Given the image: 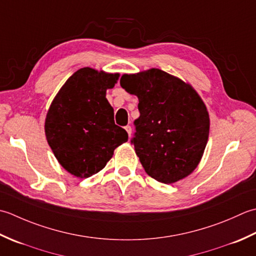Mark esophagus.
Here are the masks:
<instances>
[{
	"label": "esophagus",
	"instance_id": "esophagus-1",
	"mask_svg": "<svg viewBox=\"0 0 256 256\" xmlns=\"http://www.w3.org/2000/svg\"><path fill=\"white\" fill-rule=\"evenodd\" d=\"M124 129H126V132H128L129 137H130V136H132V126H129V124H128V126L124 127Z\"/></svg>",
	"mask_w": 256,
	"mask_h": 256
}]
</instances>
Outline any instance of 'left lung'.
I'll list each match as a JSON object with an SVG mask.
<instances>
[{
  "label": "left lung",
  "mask_w": 256,
  "mask_h": 256,
  "mask_svg": "<svg viewBox=\"0 0 256 256\" xmlns=\"http://www.w3.org/2000/svg\"><path fill=\"white\" fill-rule=\"evenodd\" d=\"M120 85L139 99L132 144L144 171L162 184L189 176L200 162L210 128L200 96L190 85L157 68L124 75Z\"/></svg>",
  "instance_id": "8db88e82"
}]
</instances>
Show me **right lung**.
<instances>
[{
	"mask_svg": "<svg viewBox=\"0 0 256 256\" xmlns=\"http://www.w3.org/2000/svg\"><path fill=\"white\" fill-rule=\"evenodd\" d=\"M118 74L85 67L72 74L54 98L46 116L45 134L62 168L80 178L100 171L128 134L114 124L106 90Z\"/></svg>",
	"mask_w": 256,
	"mask_h": 256,
	"instance_id": "1",
	"label": "right lung"
}]
</instances>
